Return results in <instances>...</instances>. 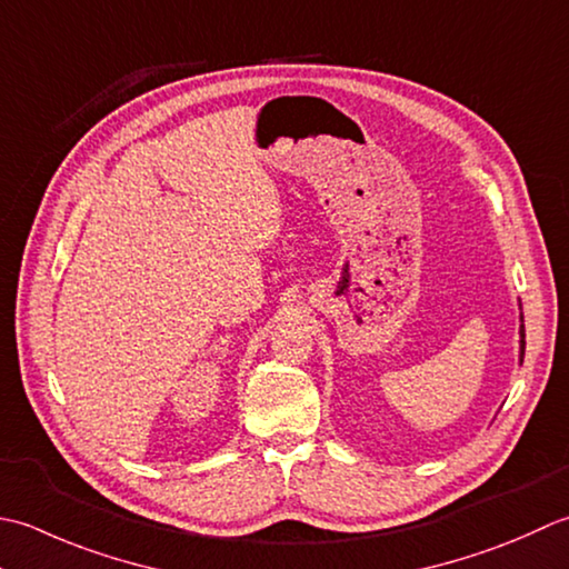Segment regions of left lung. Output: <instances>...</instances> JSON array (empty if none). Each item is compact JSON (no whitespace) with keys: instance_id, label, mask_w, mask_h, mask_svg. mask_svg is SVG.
Returning a JSON list of instances; mask_svg holds the SVG:
<instances>
[{"instance_id":"1","label":"left lung","mask_w":569,"mask_h":569,"mask_svg":"<svg viewBox=\"0 0 569 569\" xmlns=\"http://www.w3.org/2000/svg\"><path fill=\"white\" fill-rule=\"evenodd\" d=\"M520 321H523V315H520ZM523 356H526V327L520 323V363H523Z\"/></svg>"}]
</instances>
